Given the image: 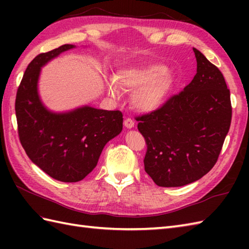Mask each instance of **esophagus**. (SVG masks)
<instances>
[{"instance_id": "obj_1", "label": "esophagus", "mask_w": 249, "mask_h": 249, "mask_svg": "<svg viewBox=\"0 0 249 249\" xmlns=\"http://www.w3.org/2000/svg\"><path fill=\"white\" fill-rule=\"evenodd\" d=\"M124 125H125V127H127V128H131L134 126V121L131 120V119H126L125 121H124Z\"/></svg>"}]
</instances>
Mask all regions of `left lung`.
I'll list each match as a JSON object with an SVG mask.
<instances>
[{"label": "left lung", "instance_id": "left-lung-1", "mask_svg": "<svg viewBox=\"0 0 249 249\" xmlns=\"http://www.w3.org/2000/svg\"><path fill=\"white\" fill-rule=\"evenodd\" d=\"M76 48L63 45L37 55L26 67L16 96V118L21 144L30 160L57 181L73 183L96 167L102 151L123 128L121 111L81 106L54 112L41 102V68L61 53Z\"/></svg>", "mask_w": 249, "mask_h": 249}]
</instances>
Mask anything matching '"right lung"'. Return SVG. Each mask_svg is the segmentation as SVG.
<instances>
[{
  "label": "right lung",
  "instance_id": "obj_1",
  "mask_svg": "<svg viewBox=\"0 0 249 249\" xmlns=\"http://www.w3.org/2000/svg\"><path fill=\"white\" fill-rule=\"evenodd\" d=\"M194 52L197 73L192 82L139 119L147 145L144 169L161 187L184 186L208 173L230 127V91L223 73Z\"/></svg>",
  "mask_w": 249,
  "mask_h": 249
}]
</instances>
